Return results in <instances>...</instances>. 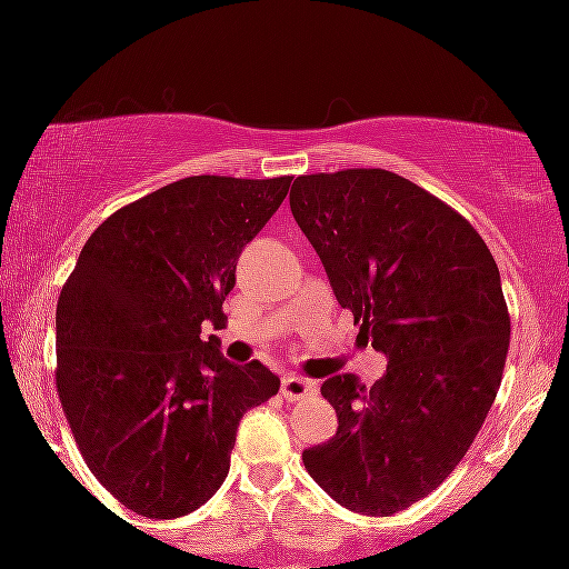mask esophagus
<instances>
[{
  "label": "esophagus",
  "mask_w": 569,
  "mask_h": 569,
  "mask_svg": "<svg viewBox=\"0 0 569 569\" xmlns=\"http://www.w3.org/2000/svg\"><path fill=\"white\" fill-rule=\"evenodd\" d=\"M312 382L302 380V377H283L280 380V396L286 398V401H302V398H307L312 393Z\"/></svg>",
  "instance_id": "obj_1"
}]
</instances>
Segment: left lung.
<instances>
[{"mask_svg":"<svg viewBox=\"0 0 569 569\" xmlns=\"http://www.w3.org/2000/svg\"><path fill=\"white\" fill-rule=\"evenodd\" d=\"M289 200L358 337L388 356L371 388L321 385L339 426L305 468L339 506L393 516L455 471L498 396L511 342L498 264L471 221L382 168L297 176Z\"/></svg>","mask_w":569,"mask_h":569,"instance_id":"left-lung-1","label":"left lung"}]
</instances>
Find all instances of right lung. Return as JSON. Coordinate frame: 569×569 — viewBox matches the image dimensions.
I'll return each mask as SVG.
<instances>
[{
  "mask_svg": "<svg viewBox=\"0 0 569 569\" xmlns=\"http://www.w3.org/2000/svg\"><path fill=\"white\" fill-rule=\"evenodd\" d=\"M291 176H189L103 221L56 307V388L90 473L147 519H179L230 473L240 417L278 393L217 337L234 264Z\"/></svg>",
  "mask_w": 569,
  "mask_h": 569,
  "instance_id": "1",
  "label": "right lung"
}]
</instances>
